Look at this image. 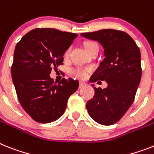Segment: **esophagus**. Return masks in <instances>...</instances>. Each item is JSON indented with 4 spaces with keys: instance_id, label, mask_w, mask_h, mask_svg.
<instances>
[{
    "instance_id": "34e87169",
    "label": "esophagus",
    "mask_w": 154,
    "mask_h": 154,
    "mask_svg": "<svg viewBox=\"0 0 154 154\" xmlns=\"http://www.w3.org/2000/svg\"><path fill=\"white\" fill-rule=\"evenodd\" d=\"M87 84L85 83V82H83V81H80V88H83L85 86H86Z\"/></svg>"
}]
</instances>
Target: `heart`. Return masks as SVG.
Masks as SVG:
<instances>
[{"label": "heart", "mask_w": 154, "mask_h": 154, "mask_svg": "<svg viewBox=\"0 0 154 154\" xmlns=\"http://www.w3.org/2000/svg\"><path fill=\"white\" fill-rule=\"evenodd\" d=\"M93 44L95 43H94V42H87V43L85 44V48H88L90 45H93ZM69 51H70V48H68L65 51V53H64V56L65 57H67L69 55ZM71 73H72V74L74 75V76L79 77V78H81V79H83V78L86 77V76H87V70L86 69H81V68H75V69H73L71 70Z\"/></svg>", "instance_id": "b5f03b06"}]
</instances>
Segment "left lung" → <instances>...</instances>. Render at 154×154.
<instances>
[{
	"label": "left lung",
	"instance_id": "1",
	"mask_svg": "<svg viewBox=\"0 0 154 154\" xmlns=\"http://www.w3.org/2000/svg\"><path fill=\"white\" fill-rule=\"evenodd\" d=\"M98 41L105 58L90 78L91 82L106 81V88L95 89V95L86 104L88 112L97 123L115 124L123 117L135 99L142 77L139 47L127 33L106 29L81 34ZM101 82V81H99Z\"/></svg>",
	"mask_w": 154,
	"mask_h": 154
}]
</instances>
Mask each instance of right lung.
<instances>
[{"instance_id":"add662e5","label":"right lung","mask_w":154,"mask_h":154,"mask_svg":"<svg viewBox=\"0 0 154 154\" xmlns=\"http://www.w3.org/2000/svg\"><path fill=\"white\" fill-rule=\"evenodd\" d=\"M77 34L51 28L32 29L15 46L11 77L19 103L39 123H50L63 114L67 101L79 87L78 81L50 77L62 65L63 55Z\"/></svg>"}]
</instances>
